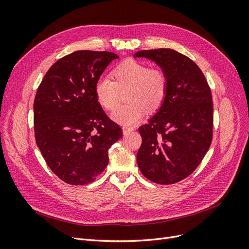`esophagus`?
<instances>
[{"mask_svg": "<svg viewBox=\"0 0 249 249\" xmlns=\"http://www.w3.org/2000/svg\"><path fill=\"white\" fill-rule=\"evenodd\" d=\"M132 131H134V127L133 126H126V125L123 126V133H124V135L129 134Z\"/></svg>", "mask_w": 249, "mask_h": 249, "instance_id": "1", "label": "esophagus"}]
</instances>
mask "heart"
I'll return each mask as SVG.
<instances>
[{"label":"heart","mask_w":249,"mask_h":249,"mask_svg":"<svg viewBox=\"0 0 249 249\" xmlns=\"http://www.w3.org/2000/svg\"><path fill=\"white\" fill-rule=\"evenodd\" d=\"M112 81L100 77L94 84V95L100 106L107 111L117 106L119 92L125 90L126 104L112 113L111 118L123 125L138 123L147 112L159 109L166 99L168 78L159 67H148L145 63L127 59L111 71Z\"/></svg>","instance_id":"heart-1"}]
</instances>
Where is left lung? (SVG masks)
Masks as SVG:
<instances>
[{
  "label": "left lung",
  "instance_id": "1",
  "mask_svg": "<svg viewBox=\"0 0 249 249\" xmlns=\"http://www.w3.org/2000/svg\"><path fill=\"white\" fill-rule=\"evenodd\" d=\"M165 71L168 90L162 106L139 127L137 163L154 183L179 182L196 169L212 141L213 103L208 82L191 59L171 49L139 51Z\"/></svg>",
  "mask_w": 249,
  "mask_h": 249
}]
</instances>
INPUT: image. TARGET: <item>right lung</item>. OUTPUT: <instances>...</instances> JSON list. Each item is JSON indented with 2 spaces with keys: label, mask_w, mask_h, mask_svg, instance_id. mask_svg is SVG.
Wrapping results in <instances>:
<instances>
[{
  "label": "right lung",
  "mask_w": 249,
  "mask_h": 249,
  "mask_svg": "<svg viewBox=\"0 0 249 249\" xmlns=\"http://www.w3.org/2000/svg\"><path fill=\"white\" fill-rule=\"evenodd\" d=\"M118 56L77 51L44 76L34 101L36 144L51 170L71 185H85L107 167L108 150L122 129L96 102L94 84Z\"/></svg>",
  "instance_id": "add662e5"
}]
</instances>
